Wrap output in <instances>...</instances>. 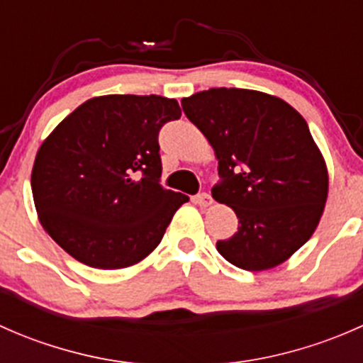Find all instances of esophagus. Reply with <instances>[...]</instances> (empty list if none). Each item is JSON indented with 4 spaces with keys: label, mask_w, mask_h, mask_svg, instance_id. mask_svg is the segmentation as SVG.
I'll return each instance as SVG.
<instances>
[{
    "label": "esophagus",
    "mask_w": 363,
    "mask_h": 363,
    "mask_svg": "<svg viewBox=\"0 0 363 363\" xmlns=\"http://www.w3.org/2000/svg\"><path fill=\"white\" fill-rule=\"evenodd\" d=\"M195 202L199 203L200 207H208V205H212L214 200H212V196L208 195V193H200V195H196Z\"/></svg>",
    "instance_id": "34e87169"
}]
</instances>
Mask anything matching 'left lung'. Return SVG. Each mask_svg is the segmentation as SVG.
<instances>
[{"label": "left lung", "mask_w": 363, "mask_h": 363, "mask_svg": "<svg viewBox=\"0 0 363 363\" xmlns=\"http://www.w3.org/2000/svg\"><path fill=\"white\" fill-rule=\"evenodd\" d=\"M181 104L218 158L212 196L239 218V232L216 244L219 255L252 272L286 262L311 239L328 195L327 164L306 119L281 98L237 87Z\"/></svg>", "instance_id": "left-lung-1"}]
</instances>
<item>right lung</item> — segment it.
<instances>
[{"instance_id":"add662e5","label":"right lung","mask_w":363,"mask_h":363,"mask_svg":"<svg viewBox=\"0 0 363 363\" xmlns=\"http://www.w3.org/2000/svg\"><path fill=\"white\" fill-rule=\"evenodd\" d=\"M181 117L172 98L107 94L84 101L43 140L31 172L45 232L94 269L135 265L188 202L160 184L158 133Z\"/></svg>"}]
</instances>
